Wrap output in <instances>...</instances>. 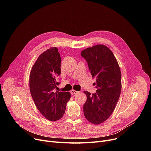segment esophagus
I'll list each match as a JSON object with an SVG mask.
<instances>
[{
  "mask_svg": "<svg viewBox=\"0 0 151 151\" xmlns=\"http://www.w3.org/2000/svg\"><path fill=\"white\" fill-rule=\"evenodd\" d=\"M71 93L72 94H77L79 93V91H75V90H73L72 89L71 91Z\"/></svg>",
  "mask_w": 151,
  "mask_h": 151,
  "instance_id": "34e87169",
  "label": "esophagus"
}]
</instances>
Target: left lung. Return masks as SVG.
<instances>
[{
    "instance_id": "1",
    "label": "left lung",
    "mask_w": 151,
    "mask_h": 151,
    "mask_svg": "<svg viewBox=\"0 0 151 151\" xmlns=\"http://www.w3.org/2000/svg\"><path fill=\"white\" fill-rule=\"evenodd\" d=\"M86 60L92 77L97 78L96 93L84 91L87 100L83 106L86 119L99 125L112 114L119 99L121 89V71L116 58L109 47L96 45L81 52Z\"/></svg>"
}]
</instances>
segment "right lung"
<instances>
[{"instance_id": "add662e5", "label": "right lung", "mask_w": 151, "mask_h": 151, "mask_svg": "<svg viewBox=\"0 0 151 151\" xmlns=\"http://www.w3.org/2000/svg\"><path fill=\"white\" fill-rule=\"evenodd\" d=\"M61 59L56 47L39 55L29 76L31 96L40 113L48 121H55L65 113L67 102L71 97L68 92H55L59 84Z\"/></svg>"}]
</instances>
